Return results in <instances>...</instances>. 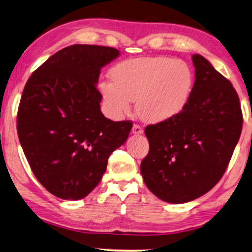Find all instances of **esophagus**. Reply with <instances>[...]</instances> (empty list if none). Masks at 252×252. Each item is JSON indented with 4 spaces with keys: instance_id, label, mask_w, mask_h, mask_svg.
<instances>
[{
    "instance_id": "34e87169",
    "label": "esophagus",
    "mask_w": 252,
    "mask_h": 252,
    "mask_svg": "<svg viewBox=\"0 0 252 252\" xmlns=\"http://www.w3.org/2000/svg\"><path fill=\"white\" fill-rule=\"evenodd\" d=\"M132 133L133 135H142L143 133V128L138 124H135V126H132Z\"/></svg>"
}]
</instances>
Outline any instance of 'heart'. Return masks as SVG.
<instances>
[{"instance_id":"1","label":"heart","mask_w":252,"mask_h":252,"mask_svg":"<svg viewBox=\"0 0 252 252\" xmlns=\"http://www.w3.org/2000/svg\"><path fill=\"white\" fill-rule=\"evenodd\" d=\"M110 82L99 89L106 108L113 116L129 113L136 100V112L146 123H163L186 109L192 94L194 75L182 60L153 56L121 62L110 71Z\"/></svg>"}]
</instances>
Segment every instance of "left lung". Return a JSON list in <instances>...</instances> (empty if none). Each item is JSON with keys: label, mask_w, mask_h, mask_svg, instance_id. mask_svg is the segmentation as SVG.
Segmentation results:
<instances>
[{"label": "left lung", "mask_w": 252, "mask_h": 252, "mask_svg": "<svg viewBox=\"0 0 252 252\" xmlns=\"http://www.w3.org/2000/svg\"><path fill=\"white\" fill-rule=\"evenodd\" d=\"M194 86L175 119L145 128L149 154L140 163L146 187L173 204L205 194L226 172L242 131L239 95L202 55H192Z\"/></svg>", "instance_id": "1"}]
</instances>
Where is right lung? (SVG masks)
Returning <instances> with one entry per match:
<instances>
[{"label": "right lung", "instance_id": "add662e5", "mask_svg": "<svg viewBox=\"0 0 252 252\" xmlns=\"http://www.w3.org/2000/svg\"><path fill=\"white\" fill-rule=\"evenodd\" d=\"M120 55L112 47L72 45L42 63L24 87L17 132L36 179L59 198L77 200L98 186L108 158L128 139L130 121L106 119L100 70Z\"/></svg>", "mask_w": 252, "mask_h": 252}]
</instances>
